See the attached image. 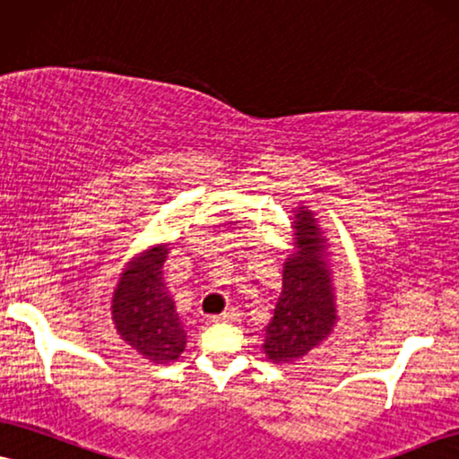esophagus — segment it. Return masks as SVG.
I'll return each mask as SVG.
<instances>
[{
    "label": "esophagus",
    "instance_id": "esophagus-1",
    "mask_svg": "<svg viewBox=\"0 0 459 459\" xmlns=\"http://www.w3.org/2000/svg\"><path fill=\"white\" fill-rule=\"evenodd\" d=\"M235 317H237V313L233 309H229V311L220 313V316H213V322H233Z\"/></svg>",
    "mask_w": 459,
    "mask_h": 459
}]
</instances>
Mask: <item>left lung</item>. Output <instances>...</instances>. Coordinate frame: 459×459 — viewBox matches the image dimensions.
Wrapping results in <instances>:
<instances>
[{"mask_svg":"<svg viewBox=\"0 0 459 459\" xmlns=\"http://www.w3.org/2000/svg\"><path fill=\"white\" fill-rule=\"evenodd\" d=\"M299 252L286 258L281 294L266 326L263 350L277 364L292 362L333 333L334 294L324 264V239L316 218L305 207L294 216Z\"/></svg>","mask_w":459,"mask_h":459,"instance_id":"8db88e82","label":"left lung"}]
</instances>
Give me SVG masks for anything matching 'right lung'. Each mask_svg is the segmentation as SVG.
<instances>
[{"mask_svg": "<svg viewBox=\"0 0 459 459\" xmlns=\"http://www.w3.org/2000/svg\"><path fill=\"white\" fill-rule=\"evenodd\" d=\"M167 254V246H159L133 260L112 299L118 334L156 364L178 359L186 347V330L162 281Z\"/></svg>", "mask_w": 459, "mask_h": 459, "instance_id": "right-lung-1", "label": "right lung"}]
</instances>
